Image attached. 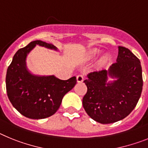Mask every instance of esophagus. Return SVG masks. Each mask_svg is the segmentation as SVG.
<instances>
[{
  "label": "esophagus",
  "mask_w": 148,
  "mask_h": 148,
  "mask_svg": "<svg viewBox=\"0 0 148 148\" xmlns=\"http://www.w3.org/2000/svg\"><path fill=\"white\" fill-rule=\"evenodd\" d=\"M83 79H84L83 76L81 75V74H79V75L77 76V81L78 83H82V82L83 81Z\"/></svg>",
  "instance_id": "1"
}]
</instances>
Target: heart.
I'll use <instances>...</instances> for the list:
<instances>
[{"label":"heart","mask_w":148,"mask_h":148,"mask_svg":"<svg viewBox=\"0 0 148 148\" xmlns=\"http://www.w3.org/2000/svg\"><path fill=\"white\" fill-rule=\"evenodd\" d=\"M101 53V51L98 48H92L88 51V57L91 59L95 58L96 56ZM107 60V56L106 55H103L101 57V59L99 60V63L100 64H104Z\"/></svg>","instance_id":"1"}]
</instances>
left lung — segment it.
I'll return each instance as SVG.
<instances>
[{
  "mask_svg": "<svg viewBox=\"0 0 148 148\" xmlns=\"http://www.w3.org/2000/svg\"><path fill=\"white\" fill-rule=\"evenodd\" d=\"M84 83L87 92L83 98L85 111L101 124L124 119L134 110L143 86L141 62L133 53L119 46L116 62L108 70L91 72ZM108 77L115 79L107 82Z\"/></svg>",
  "mask_w": 148,
  "mask_h": 148,
  "instance_id": "1",
  "label": "left lung"
}]
</instances>
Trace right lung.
I'll return each instance as SVG.
<instances>
[{
	"label": "right lung",
	"instance_id": "obj_1",
	"mask_svg": "<svg viewBox=\"0 0 148 148\" xmlns=\"http://www.w3.org/2000/svg\"><path fill=\"white\" fill-rule=\"evenodd\" d=\"M36 45L57 51L53 45L40 40L19 49L7 69L6 88L9 100L21 115L31 119H42L58 110L64 95L74 88L77 79L72 77L62 80L53 75L31 74L27 69L26 58Z\"/></svg>",
	"mask_w": 148,
	"mask_h": 148
}]
</instances>
